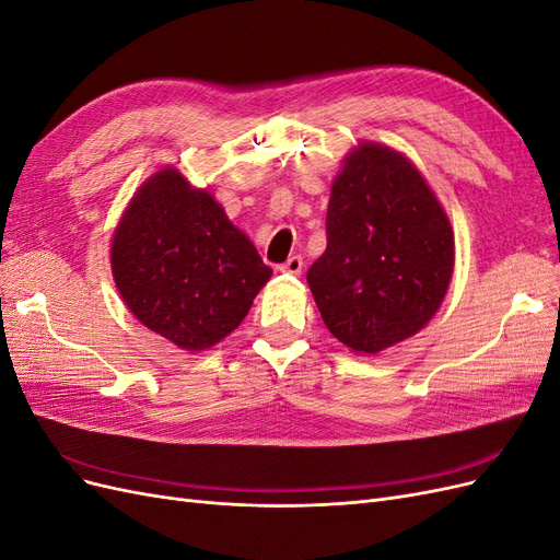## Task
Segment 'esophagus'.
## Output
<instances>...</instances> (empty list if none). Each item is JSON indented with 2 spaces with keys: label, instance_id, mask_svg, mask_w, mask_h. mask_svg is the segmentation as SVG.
Returning <instances> with one entry per match:
<instances>
[{
  "label": "esophagus",
  "instance_id": "34e87169",
  "mask_svg": "<svg viewBox=\"0 0 560 560\" xmlns=\"http://www.w3.org/2000/svg\"><path fill=\"white\" fill-rule=\"evenodd\" d=\"M278 270H280V273H287V276H301V270H303V259H301V257H296V254H294V257L287 259Z\"/></svg>",
  "mask_w": 560,
  "mask_h": 560
}]
</instances>
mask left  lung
Returning <instances> with one entry per match:
<instances>
[{
  "label": "left lung",
  "mask_w": 560,
  "mask_h": 560,
  "mask_svg": "<svg viewBox=\"0 0 560 560\" xmlns=\"http://www.w3.org/2000/svg\"><path fill=\"white\" fill-rule=\"evenodd\" d=\"M455 266L446 210L401 151L360 142L331 184L327 249L308 284L327 329L376 354L436 315Z\"/></svg>",
  "instance_id": "obj_1"
}]
</instances>
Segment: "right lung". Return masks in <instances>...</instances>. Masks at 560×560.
I'll use <instances>...</instances> for the list:
<instances>
[{
  "mask_svg": "<svg viewBox=\"0 0 560 560\" xmlns=\"http://www.w3.org/2000/svg\"><path fill=\"white\" fill-rule=\"evenodd\" d=\"M109 259L128 311L186 352L208 350L238 329L273 276L217 198L175 165L135 191Z\"/></svg>",
  "mask_w": 560,
  "mask_h": 560,
  "instance_id": "obj_1",
  "label": "right lung"
}]
</instances>
